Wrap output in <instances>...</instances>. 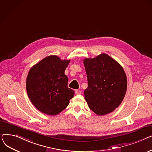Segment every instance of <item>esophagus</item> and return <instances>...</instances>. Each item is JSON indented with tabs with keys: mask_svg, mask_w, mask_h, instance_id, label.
Returning a JSON list of instances; mask_svg holds the SVG:
<instances>
[{
	"mask_svg": "<svg viewBox=\"0 0 152 152\" xmlns=\"http://www.w3.org/2000/svg\"><path fill=\"white\" fill-rule=\"evenodd\" d=\"M75 94H76V95L81 94V91H79V90H76V91H75Z\"/></svg>",
	"mask_w": 152,
	"mask_h": 152,
	"instance_id": "34e87169",
	"label": "esophagus"
}]
</instances>
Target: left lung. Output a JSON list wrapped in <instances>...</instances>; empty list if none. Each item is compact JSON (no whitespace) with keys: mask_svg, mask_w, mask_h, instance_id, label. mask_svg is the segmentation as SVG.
I'll list each match as a JSON object with an SVG mask.
<instances>
[{"mask_svg":"<svg viewBox=\"0 0 152 152\" xmlns=\"http://www.w3.org/2000/svg\"><path fill=\"white\" fill-rule=\"evenodd\" d=\"M88 86L84 91L89 108L102 116L121 104L127 90V77L123 67L106 53L84 60Z\"/></svg>","mask_w":152,"mask_h":152,"instance_id":"left-lung-1","label":"left lung"}]
</instances>
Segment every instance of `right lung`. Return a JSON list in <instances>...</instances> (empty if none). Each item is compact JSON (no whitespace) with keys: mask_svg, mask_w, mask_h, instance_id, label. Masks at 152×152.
<instances>
[{"mask_svg":"<svg viewBox=\"0 0 152 152\" xmlns=\"http://www.w3.org/2000/svg\"><path fill=\"white\" fill-rule=\"evenodd\" d=\"M70 60H61L56 55L42 59L32 67L26 79V91L34 106L42 113L55 116L65 110L73 97L68 87L65 71Z\"/></svg>","mask_w":152,"mask_h":152,"instance_id":"right-lung-1","label":"right lung"}]
</instances>
